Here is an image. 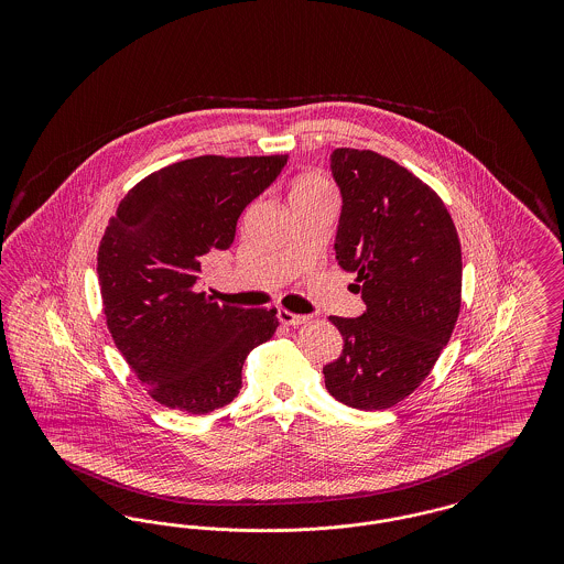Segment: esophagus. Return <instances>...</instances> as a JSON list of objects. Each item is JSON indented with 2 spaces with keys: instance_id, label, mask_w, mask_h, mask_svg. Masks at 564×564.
Returning a JSON list of instances; mask_svg holds the SVG:
<instances>
[{
  "instance_id": "34e87169",
  "label": "esophagus",
  "mask_w": 564,
  "mask_h": 564,
  "mask_svg": "<svg viewBox=\"0 0 564 564\" xmlns=\"http://www.w3.org/2000/svg\"><path fill=\"white\" fill-rule=\"evenodd\" d=\"M279 322L283 323V325H290V327H297V325L308 322V317L306 315H295V313L281 308L279 311Z\"/></svg>"
}]
</instances>
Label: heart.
<instances>
[{"instance_id":"heart-1","label":"heart","mask_w":564,"mask_h":564,"mask_svg":"<svg viewBox=\"0 0 564 564\" xmlns=\"http://www.w3.org/2000/svg\"><path fill=\"white\" fill-rule=\"evenodd\" d=\"M308 189H322L319 180H315V177H306V180L297 182V184L294 186V189H292V198L297 196V194H302V192H308Z\"/></svg>"}]
</instances>
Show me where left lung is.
<instances>
[{
  "mask_svg": "<svg viewBox=\"0 0 564 564\" xmlns=\"http://www.w3.org/2000/svg\"><path fill=\"white\" fill-rule=\"evenodd\" d=\"M329 171L340 189L336 262L357 274L366 311L329 317L343 355L323 368L325 389L359 410L391 408L431 372L460 308V242L433 189L372 150L338 148Z\"/></svg>",
  "mask_w": 564,
  "mask_h": 564,
  "instance_id": "8db88e82",
  "label": "left lung"
}]
</instances>
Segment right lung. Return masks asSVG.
<instances>
[{"label":"right lung","instance_id":"1","mask_svg":"<svg viewBox=\"0 0 564 564\" xmlns=\"http://www.w3.org/2000/svg\"><path fill=\"white\" fill-rule=\"evenodd\" d=\"M288 156H198L139 182L109 219L97 274L109 334L162 405L207 414L232 402L249 350L272 338L276 311L219 306L198 292L200 260L226 251L245 207Z\"/></svg>","mask_w":564,"mask_h":564}]
</instances>
